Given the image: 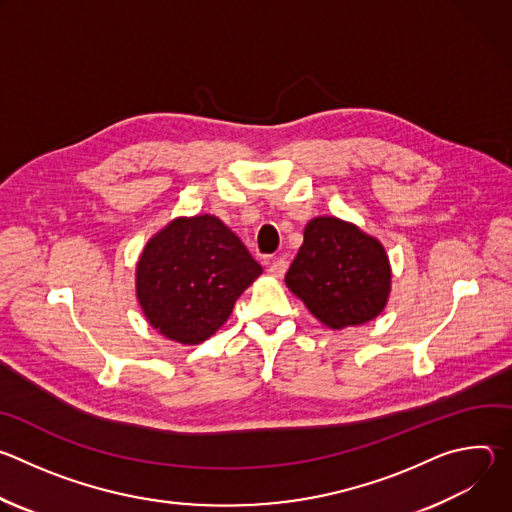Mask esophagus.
I'll return each mask as SVG.
<instances>
[{"instance_id": "1", "label": "esophagus", "mask_w": 512, "mask_h": 512, "mask_svg": "<svg viewBox=\"0 0 512 512\" xmlns=\"http://www.w3.org/2000/svg\"><path fill=\"white\" fill-rule=\"evenodd\" d=\"M285 271H287V261H285V257H277V259H273V261L269 263V273H271L273 277H283Z\"/></svg>"}]
</instances>
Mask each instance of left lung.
Wrapping results in <instances>:
<instances>
[{
    "label": "left lung",
    "instance_id": "left-lung-1",
    "mask_svg": "<svg viewBox=\"0 0 512 512\" xmlns=\"http://www.w3.org/2000/svg\"><path fill=\"white\" fill-rule=\"evenodd\" d=\"M285 283L320 322L340 330L383 312L391 267L377 239L340 218L318 216L304 231Z\"/></svg>",
    "mask_w": 512,
    "mask_h": 512
}]
</instances>
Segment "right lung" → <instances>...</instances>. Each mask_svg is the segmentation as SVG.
Segmentation results:
<instances>
[{"instance_id": "add662e5", "label": "right lung", "mask_w": 512, "mask_h": 512, "mask_svg": "<svg viewBox=\"0 0 512 512\" xmlns=\"http://www.w3.org/2000/svg\"><path fill=\"white\" fill-rule=\"evenodd\" d=\"M261 265L216 216L176 218L145 245L137 263V300L170 340L198 344L221 328Z\"/></svg>"}]
</instances>
